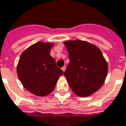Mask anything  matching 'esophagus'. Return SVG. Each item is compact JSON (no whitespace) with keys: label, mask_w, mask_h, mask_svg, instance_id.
I'll return each mask as SVG.
<instances>
[{"label":"esophagus","mask_w":126,"mask_h":126,"mask_svg":"<svg viewBox=\"0 0 126 126\" xmlns=\"http://www.w3.org/2000/svg\"><path fill=\"white\" fill-rule=\"evenodd\" d=\"M65 68H66L65 66H63V67H62V68H61V69L63 70V71H65Z\"/></svg>","instance_id":"esophagus-1"}]
</instances>
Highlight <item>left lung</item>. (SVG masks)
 <instances>
[{
  "label": "left lung",
  "mask_w": 126,
  "mask_h": 126,
  "mask_svg": "<svg viewBox=\"0 0 126 126\" xmlns=\"http://www.w3.org/2000/svg\"><path fill=\"white\" fill-rule=\"evenodd\" d=\"M64 44L70 60L64 76L73 92L80 97L96 92L108 73V64L100 49L80 40L65 41Z\"/></svg>",
  "instance_id": "obj_1"
}]
</instances>
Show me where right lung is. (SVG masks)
<instances>
[{"label": "right lung", "mask_w": 126, "mask_h": 126, "mask_svg": "<svg viewBox=\"0 0 126 126\" xmlns=\"http://www.w3.org/2000/svg\"><path fill=\"white\" fill-rule=\"evenodd\" d=\"M53 46V43L43 42L32 45L23 52L17 65L21 83L26 90L38 96H46L52 92L63 73L50 55Z\"/></svg>", "instance_id": "add662e5"}]
</instances>
